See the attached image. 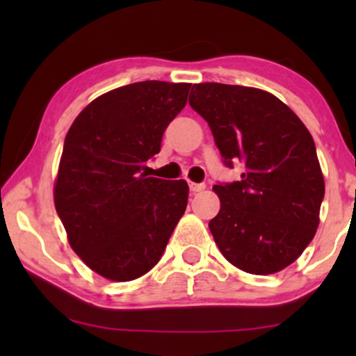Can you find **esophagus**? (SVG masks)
Returning <instances> with one entry per match:
<instances>
[{
    "instance_id": "1",
    "label": "esophagus",
    "mask_w": 356,
    "mask_h": 356,
    "mask_svg": "<svg viewBox=\"0 0 356 356\" xmlns=\"http://www.w3.org/2000/svg\"><path fill=\"white\" fill-rule=\"evenodd\" d=\"M189 189L192 194H195V192H201L206 189V186H204V184H197V182H189Z\"/></svg>"
}]
</instances>
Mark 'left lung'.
<instances>
[{"label": "left lung", "instance_id": "1", "mask_svg": "<svg viewBox=\"0 0 356 356\" xmlns=\"http://www.w3.org/2000/svg\"><path fill=\"white\" fill-rule=\"evenodd\" d=\"M189 105L211 127L224 164L243 162L241 181L218 184L209 229L222 256L251 275L295 263L320 224L325 181L312 134L264 90L197 83Z\"/></svg>", "mask_w": 356, "mask_h": 356}]
</instances>
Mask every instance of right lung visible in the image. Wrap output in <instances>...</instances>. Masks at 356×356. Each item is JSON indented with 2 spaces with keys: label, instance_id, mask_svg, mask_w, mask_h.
I'll return each instance as SVG.
<instances>
[{
  "label": "right lung",
  "instance_id": "add662e5",
  "mask_svg": "<svg viewBox=\"0 0 356 356\" xmlns=\"http://www.w3.org/2000/svg\"><path fill=\"white\" fill-rule=\"evenodd\" d=\"M191 83L147 80L110 90L75 118L61 152L55 207L73 251L92 271L132 281L164 254L187 207L186 181L147 177Z\"/></svg>",
  "mask_w": 356,
  "mask_h": 356
}]
</instances>
